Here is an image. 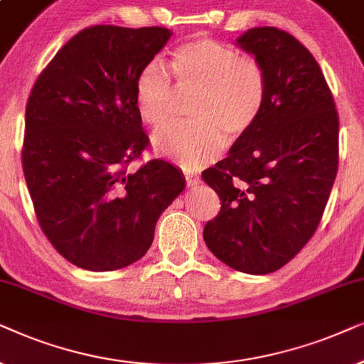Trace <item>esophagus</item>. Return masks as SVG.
Listing matches in <instances>:
<instances>
[{
	"mask_svg": "<svg viewBox=\"0 0 364 364\" xmlns=\"http://www.w3.org/2000/svg\"><path fill=\"white\" fill-rule=\"evenodd\" d=\"M185 179H186L188 186H196L201 183L200 174H196V173H185Z\"/></svg>",
	"mask_w": 364,
	"mask_h": 364,
	"instance_id": "obj_1",
	"label": "esophagus"
}]
</instances>
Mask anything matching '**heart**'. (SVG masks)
I'll list each match as a JSON object with an SVG mask.
<instances>
[{
	"label": "heart",
	"instance_id": "obj_1",
	"mask_svg": "<svg viewBox=\"0 0 364 364\" xmlns=\"http://www.w3.org/2000/svg\"><path fill=\"white\" fill-rule=\"evenodd\" d=\"M171 71L183 90H198L193 121L171 123L153 134L158 153L186 169L215 161L225 138L235 143L258 123L268 101L269 77L263 63L238 48L200 36L173 51ZM174 86L158 58L144 63L134 80V101L144 123L159 126L171 116Z\"/></svg>",
	"mask_w": 364,
	"mask_h": 364
}]
</instances>
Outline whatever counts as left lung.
Wrapping results in <instances>:
<instances>
[{
    "mask_svg": "<svg viewBox=\"0 0 364 364\" xmlns=\"http://www.w3.org/2000/svg\"><path fill=\"white\" fill-rule=\"evenodd\" d=\"M238 45L268 71V101L253 129L201 173L221 201L203 238L230 268L268 274L318 230L338 173L340 118L321 68L296 38L251 28Z\"/></svg>",
    "mask_w": 364,
    "mask_h": 364,
    "instance_id": "obj_1",
    "label": "left lung"
}]
</instances>
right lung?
<instances>
[{
    "label": "right lung",
    "instance_id": "add662e5",
    "mask_svg": "<svg viewBox=\"0 0 364 364\" xmlns=\"http://www.w3.org/2000/svg\"><path fill=\"white\" fill-rule=\"evenodd\" d=\"M169 36L159 26L85 28L33 85L24 179L48 241L83 269L113 271L143 258L159 215L185 190L183 174L164 159L129 169L149 146L134 80Z\"/></svg>",
    "mask_w": 364,
    "mask_h": 364
}]
</instances>
